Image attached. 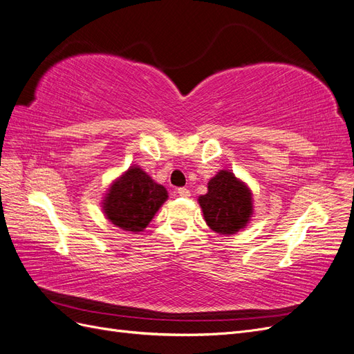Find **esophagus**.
I'll list each match as a JSON object with an SVG mask.
<instances>
[{"label":"esophagus","instance_id":"obj_1","mask_svg":"<svg viewBox=\"0 0 354 354\" xmlns=\"http://www.w3.org/2000/svg\"><path fill=\"white\" fill-rule=\"evenodd\" d=\"M177 194H178L180 196H183V198H189V196H190V190H189L187 187H178Z\"/></svg>","mask_w":354,"mask_h":354}]
</instances>
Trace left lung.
Returning <instances> with one entry per match:
<instances>
[{"label":"left lung","mask_w":354,"mask_h":354,"mask_svg":"<svg viewBox=\"0 0 354 354\" xmlns=\"http://www.w3.org/2000/svg\"><path fill=\"white\" fill-rule=\"evenodd\" d=\"M208 226L220 234H233L246 226L252 214L250 189L230 171H220L208 183V194L199 196Z\"/></svg>","instance_id":"left-lung-1"}]
</instances>
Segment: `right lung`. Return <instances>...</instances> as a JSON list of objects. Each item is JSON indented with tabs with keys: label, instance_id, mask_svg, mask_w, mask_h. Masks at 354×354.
Listing matches in <instances>:
<instances>
[{
	"label": "right lung",
	"instance_id": "obj_1",
	"mask_svg": "<svg viewBox=\"0 0 354 354\" xmlns=\"http://www.w3.org/2000/svg\"><path fill=\"white\" fill-rule=\"evenodd\" d=\"M168 195L143 169L131 167L112 185L103 202L106 217L128 232H142Z\"/></svg>",
	"mask_w": 354,
	"mask_h": 354
}]
</instances>
